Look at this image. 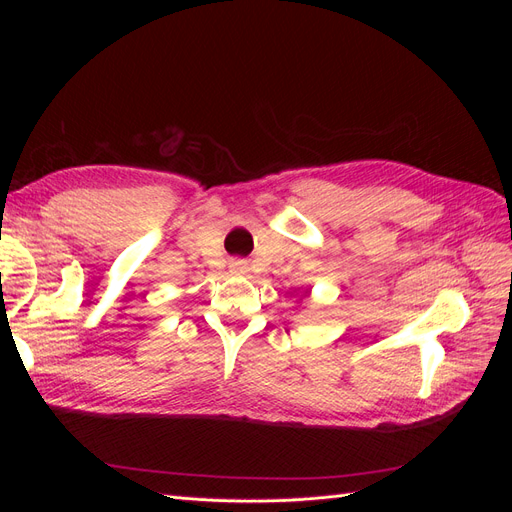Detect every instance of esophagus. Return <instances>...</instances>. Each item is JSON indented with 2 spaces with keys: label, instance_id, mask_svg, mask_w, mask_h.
<instances>
[{
  "label": "esophagus",
  "instance_id": "obj_1",
  "mask_svg": "<svg viewBox=\"0 0 512 512\" xmlns=\"http://www.w3.org/2000/svg\"><path fill=\"white\" fill-rule=\"evenodd\" d=\"M230 271L232 273H237V275H243V273H247V262L245 260H232L230 262Z\"/></svg>",
  "mask_w": 512,
  "mask_h": 512
}]
</instances>
